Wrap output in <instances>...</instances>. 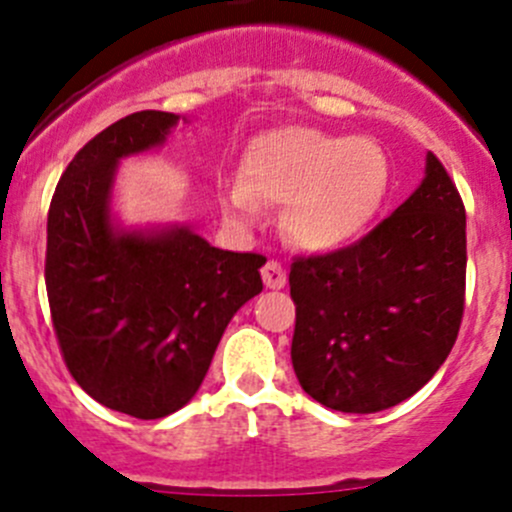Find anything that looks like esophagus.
Masks as SVG:
<instances>
[{"instance_id": "34e87169", "label": "esophagus", "mask_w": 512, "mask_h": 512, "mask_svg": "<svg viewBox=\"0 0 512 512\" xmlns=\"http://www.w3.org/2000/svg\"><path fill=\"white\" fill-rule=\"evenodd\" d=\"M262 282H265L270 289H282L287 285L285 267H282L277 260H267L265 267H262Z\"/></svg>"}]
</instances>
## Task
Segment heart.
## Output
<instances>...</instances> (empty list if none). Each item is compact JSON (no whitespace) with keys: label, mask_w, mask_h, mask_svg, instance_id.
<instances>
[{"label":"heart","mask_w":512,"mask_h":512,"mask_svg":"<svg viewBox=\"0 0 512 512\" xmlns=\"http://www.w3.org/2000/svg\"><path fill=\"white\" fill-rule=\"evenodd\" d=\"M389 188V153L379 141L289 126L252 138L240 160V185H232L225 203L240 220H255L257 203L285 205L289 240L327 252L374 223Z\"/></svg>","instance_id":"heart-1"}]
</instances>
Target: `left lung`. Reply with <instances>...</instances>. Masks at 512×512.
Here are the masks:
<instances>
[{
    "label": "left lung",
    "mask_w": 512,
    "mask_h": 512,
    "mask_svg": "<svg viewBox=\"0 0 512 512\" xmlns=\"http://www.w3.org/2000/svg\"><path fill=\"white\" fill-rule=\"evenodd\" d=\"M292 366L302 389L344 414L414 396L456 344L466 297V208L426 156L421 185L354 245L299 257Z\"/></svg>",
    "instance_id": "1"
}]
</instances>
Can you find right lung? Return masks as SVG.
<instances>
[{
  "instance_id": "right-lung-1",
  "label": "right lung",
  "mask_w": 512,
  "mask_h": 512,
  "mask_svg": "<svg viewBox=\"0 0 512 512\" xmlns=\"http://www.w3.org/2000/svg\"><path fill=\"white\" fill-rule=\"evenodd\" d=\"M178 121L138 111L111 123L64 170L46 220V294L66 366L91 399L143 421L193 399L267 262L185 225H116L118 163L163 146Z\"/></svg>"
}]
</instances>
